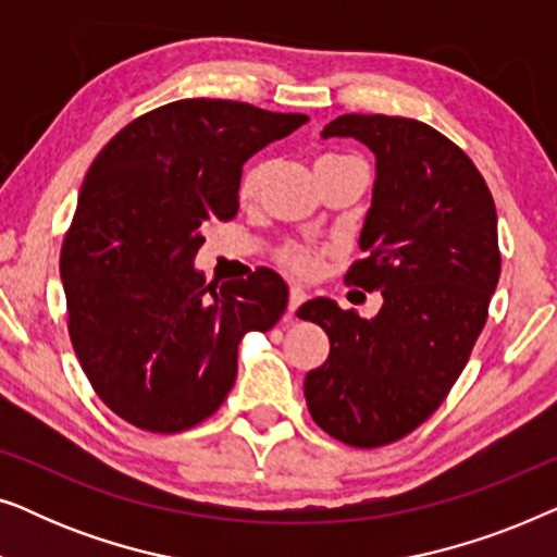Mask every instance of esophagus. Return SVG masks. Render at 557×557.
<instances>
[{
	"instance_id": "obj_1",
	"label": "esophagus",
	"mask_w": 557,
	"mask_h": 557,
	"mask_svg": "<svg viewBox=\"0 0 557 557\" xmlns=\"http://www.w3.org/2000/svg\"><path fill=\"white\" fill-rule=\"evenodd\" d=\"M304 301H307V292H304L301 286L288 288V317H294L296 309H299Z\"/></svg>"
}]
</instances>
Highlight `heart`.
<instances>
[{
  "mask_svg": "<svg viewBox=\"0 0 557 557\" xmlns=\"http://www.w3.org/2000/svg\"><path fill=\"white\" fill-rule=\"evenodd\" d=\"M339 159L345 157H322L319 162H339ZM263 177H265V164H253L246 174H243L240 189H238L243 202L253 200ZM276 261L284 265L286 271L296 273V276H314L319 265H322V253L309 246H299V243H286V246H281L276 250Z\"/></svg>",
  "mask_w": 557,
  "mask_h": 557,
  "instance_id": "1",
  "label": "heart"
}]
</instances>
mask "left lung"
I'll return each mask as SVG.
<instances>
[{"label":"left lung","mask_w":557,"mask_h":557,"mask_svg":"<svg viewBox=\"0 0 557 557\" xmlns=\"http://www.w3.org/2000/svg\"><path fill=\"white\" fill-rule=\"evenodd\" d=\"M322 136H352L377 157L364 258L345 284L380 292L383 307L375 319L330 299L296 311L330 337L304 395L324 433L377 448L416 431L467 368L502 271L497 210L476 164L423 121L347 113Z\"/></svg>","instance_id":"left-lung-1"}]
</instances>
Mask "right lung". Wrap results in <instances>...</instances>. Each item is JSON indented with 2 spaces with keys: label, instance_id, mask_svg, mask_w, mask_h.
Segmentation results:
<instances>
[{
  "label": "right lung",
  "instance_id": "obj_1",
  "mask_svg": "<svg viewBox=\"0 0 557 557\" xmlns=\"http://www.w3.org/2000/svg\"><path fill=\"white\" fill-rule=\"evenodd\" d=\"M223 98H185L126 124L90 164L60 248L67 334L98 398L149 433L223 406L238 345L286 311L278 273L220 288L193 258L205 225L238 215L243 164L307 124Z\"/></svg>",
  "mask_w": 557,
  "mask_h": 557
}]
</instances>
